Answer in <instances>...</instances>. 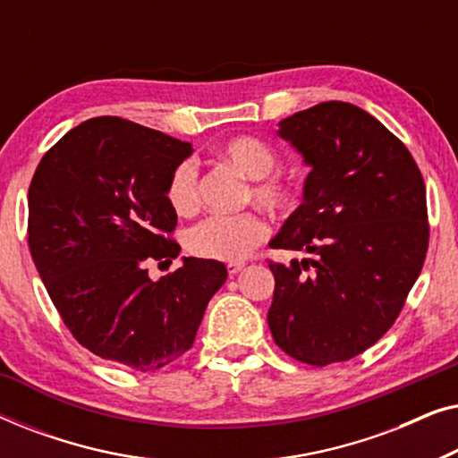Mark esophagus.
Listing matches in <instances>:
<instances>
[{"instance_id": "1", "label": "esophagus", "mask_w": 458, "mask_h": 458, "mask_svg": "<svg viewBox=\"0 0 458 458\" xmlns=\"http://www.w3.org/2000/svg\"><path fill=\"white\" fill-rule=\"evenodd\" d=\"M243 267H246V262H229L227 271H229V275H237Z\"/></svg>"}]
</instances>
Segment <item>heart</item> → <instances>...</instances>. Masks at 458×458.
I'll list each match as a JSON object with an SVG mask.
<instances>
[{"label": "heart", "mask_w": 458, "mask_h": 458, "mask_svg": "<svg viewBox=\"0 0 458 458\" xmlns=\"http://www.w3.org/2000/svg\"><path fill=\"white\" fill-rule=\"evenodd\" d=\"M221 158L235 166L242 174L252 179L248 198L273 212L290 208L293 190L273 171L277 168L279 156L273 146L254 135L231 137L221 146ZM166 199L171 208L181 216H190L199 206V177L193 162L183 160L173 168L166 183ZM268 225L259 212H242V215H215L204 218L187 233V250L193 256L210 260L240 262L267 240Z\"/></svg>", "instance_id": "obj_1"}]
</instances>
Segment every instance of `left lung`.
<instances>
[{
	"label": "left lung",
	"instance_id": "1",
	"mask_svg": "<svg viewBox=\"0 0 458 458\" xmlns=\"http://www.w3.org/2000/svg\"><path fill=\"white\" fill-rule=\"evenodd\" d=\"M310 166L271 248L309 252L275 277L268 327L306 365L354 359L396 321L429 243L428 199L403 141L359 106L323 102L279 123Z\"/></svg>",
	"mask_w": 458,
	"mask_h": 458
}]
</instances>
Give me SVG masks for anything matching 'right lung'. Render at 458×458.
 Returning a JSON list of instances; mask_svg holds the SVG:
<instances>
[{
  "mask_svg": "<svg viewBox=\"0 0 458 458\" xmlns=\"http://www.w3.org/2000/svg\"><path fill=\"white\" fill-rule=\"evenodd\" d=\"M190 154L191 143L98 116L47 149L29 187V248L55 310L81 346L133 371L181 359L227 281L223 262L191 256L148 275L181 252L166 183Z\"/></svg>",
  "mask_w": 458,
  "mask_h": 458,
  "instance_id": "1",
  "label": "right lung"
}]
</instances>
